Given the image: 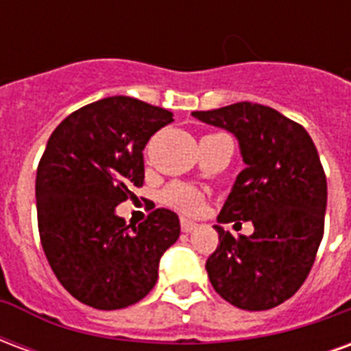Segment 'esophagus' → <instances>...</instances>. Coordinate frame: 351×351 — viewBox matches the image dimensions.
<instances>
[{
  "label": "esophagus",
  "mask_w": 351,
  "mask_h": 351,
  "mask_svg": "<svg viewBox=\"0 0 351 351\" xmlns=\"http://www.w3.org/2000/svg\"><path fill=\"white\" fill-rule=\"evenodd\" d=\"M180 228H182L184 233H191L193 229L197 228V223H195V221L188 220V218H182V220H180Z\"/></svg>",
  "instance_id": "esophagus-1"
}]
</instances>
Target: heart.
<instances>
[{"label":"heart","instance_id":"obj_1","mask_svg":"<svg viewBox=\"0 0 351 351\" xmlns=\"http://www.w3.org/2000/svg\"><path fill=\"white\" fill-rule=\"evenodd\" d=\"M161 203L182 213H195L201 208L203 197L195 188H191L188 184L175 182L169 184L167 188L161 191Z\"/></svg>","mask_w":351,"mask_h":351}]
</instances>
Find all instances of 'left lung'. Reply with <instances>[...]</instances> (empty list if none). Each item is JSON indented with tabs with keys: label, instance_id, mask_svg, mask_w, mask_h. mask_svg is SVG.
Wrapping results in <instances>:
<instances>
[{
	"label": "left lung",
	"instance_id": "1",
	"mask_svg": "<svg viewBox=\"0 0 351 351\" xmlns=\"http://www.w3.org/2000/svg\"><path fill=\"white\" fill-rule=\"evenodd\" d=\"M233 133L246 167L239 173L218 221L250 220L239 239L214 226L220 243L206 259L210 284L243 310H269L302 286L324 237L327 180L301 123L258 103L191 112Z\"/></svg>",
	"mask_w": 351,
	"mask_h": 351
}]
</instances>
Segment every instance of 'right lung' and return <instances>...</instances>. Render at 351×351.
Returning a JSON list of instances; mask_svg holds the SVG:
<instances>
[{"instance_id": "1", "label": "right lung", "mask_w": 351, "mask_h": 351, "mask_svg": "<svg viewBox=\"0 0 351 351\" xmlns=\"http://www.w3.org/2000/svg\"><path fill=\"white\" fill-rule=\"evenodd\" d=\"M173 112L133 97H105L75 110L50 135L37 178L43 250L60 284L97 310H118L150 293L180 221L156 208L133 226L116 206L145 182L143 150Z\"/></svg>"}]
</instances>
